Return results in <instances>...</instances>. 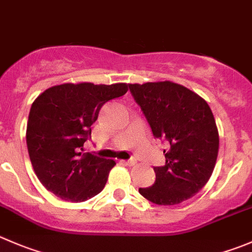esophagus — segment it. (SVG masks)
Here are the masks:
<instances>
[{"mask_svg": "<svg viewBox=\"0 0 252 252\" xmlns=\"http://www.w3.org/2000/svg\"><path fill=\"white\" fill-rule=\"evenodd\" d=\"M123 162L126 163V165H128V166H134L136 163V160H135V158H130V160L123 161Z\"/></svg>", "mask_w": 252, "mask_h": 252, "instance_id": "esophagus-1", "label": "esophagus"}]
</instances>
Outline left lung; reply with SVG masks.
<instances>
[{
    "instance_id": "obj_1",
    "label": "left lung",
    "mask_w": 252,
    "mask_h": 252,
    "mask_svg": "<svg viewBox=\"0 0 252 252\" xmlns=\"http://www.w3.org/2000/svg\"><path fill=\"white\" fill-rule=\"evenodd\" d=\"M155 138L165 139V166L139 193L158 206H173L198 193L213 173L219 134L211 107L196 92L171 81L129 85Z\"/></svg>"
}]
</instances>
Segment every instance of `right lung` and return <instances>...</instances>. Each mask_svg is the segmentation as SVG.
Masks as SVG:
<instances>
[{"mask_svg": "<svg viewBox=\"0 0 252 252\" xmlns=\"http://www.w3.org/2000/svg\"><path fill=\"white\" fill-rule=\"evenodd\" d=\"M128 85L63 84L39 94L31 107L27 148L41 185L70 202H85L106 186L116 162L84 153L91 126L106 102L126 94Z\"/></svg>", "mask_w": 252, "mask_h": 252, "instance_id": "right-lung-1", "label": "right lung"}]
</instances>
